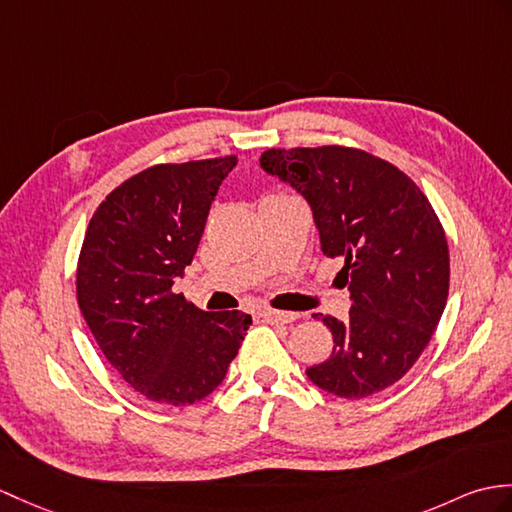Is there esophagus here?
<instances>
[{
    "instance_id": "obj_1",
    "label": "esophagus",
    "mask_w": 512,
    "mask_h": 512,
    "mask_svg": "<svg viewBox=\"0 0 512 512\" xmlns=\"http://www.w3.org/2000/svg\"><path fill=\"white\" fill-rule=\"evenodd\" d=\"M261 316H264V320H268V323H292V320H296V314L279 312V310H264Z\"/></svg>"
}]
</instances>
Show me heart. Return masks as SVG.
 Returning <instances> with one entry per match:
<instances>
[{
  "label": "heart",
  "mask_w": 512,
  "mask_h": 512,
  "mask_svg": "<svg viewBox=\"0 0 512 512\" xmlns=\"http://www.w3.org/2000/svg\"><path fill=\"white\" fill-rule=\"evenodd\" d=\"M279 194H283V192H279Z\"/></svg>",
  "instance_id": "b5f03b06"
}]
</instances>
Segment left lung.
I'll use <instances>...</instances> for the list:
<instances>
[{
  "instance_id": "8db88e82",
  "label": "left lung",
  "mask_w": 512,
  "mask_h": 512,
  "mask_svg": "<svg viewBox=\"0 0 512 512\" xmlns=\"http://www.w3.org/2000/svg\"><path fill=\"white\" fill-rule=\"evenodd\" d=\"M261 165L310 202L327 257H342L351 312L318 316L334 336L316 386L364 399L406 375L430 342L449 294V248L421 187L375 154L347 146L272 148Z\"/></svg>"
}]
</instances>
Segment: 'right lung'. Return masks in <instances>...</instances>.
Masks as SVG:
<instances>
[{
	"label": "right lung",
	"instance_id": "obj_1",
	"mask_svg": "<svg viewBox=\"0 0 512 512\" xmlns=\"http://www.w3.org/2000/svg\"><path fill=\"white\" fill-rule=\"evenodd\" d=\"M237 157L159 163L106 196L85 233L76 294L106 360L146 399L189 406L227 375L253 320L202 312L172 285L192 264Z\"/></svg>",
	"mask_w": 512,
	"mask_h": 512
}]
</instances>
